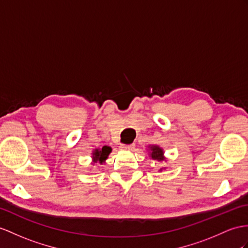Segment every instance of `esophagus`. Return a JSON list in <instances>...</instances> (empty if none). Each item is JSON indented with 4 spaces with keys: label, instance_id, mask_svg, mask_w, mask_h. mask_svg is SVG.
I'll list each match as a JSON object with an SVG mask.
<instances>
[{
    "label": "esophagus",
    "instance_id": "34e87169",
    "mask_svg": "<svg viewBox=\"0 0 248 248\" xmlns=\"http://www.w3.org/2000/svg\"><path fill=\"white\" fill-rule=\"evenodd\" d=\"M123 149L125 150H132L135 148V144H129V145H124V146L122 147Z\"/></svg>",
    "mask_w": 248,
    "mask_h": 248
}]
</instances>
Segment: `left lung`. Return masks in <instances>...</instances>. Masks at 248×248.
I'll return each instance as SVG.
<instances>
[{
  "label": "left lung",
  "mask_w": 248,
  "mask_h": 248,
  "mask_svg": "<svg viewBox=\"0 0 248 248\" xmlns=\"http://www.w3.org/2000/svg\"><path fill=\"white\" fill-rule=\"evenodd\" d=\"M150 155L154 160H158V161H163L164 160V156H163V150L159 146H152L150 147Z\"/></svg>",
  "instance_id": "obj_1"
}]
</instances>
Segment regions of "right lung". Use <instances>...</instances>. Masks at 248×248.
<instances>
[{
  "instance_id": "obj_1",
  "label": "right lung",
  "mask_w": 248,
  "mask_h": 248,
  "mask_svg": "<svg viewBox=\"0 0 248 248\" xmlns=\"http://www.w3.org/2000/svg\"><path fill=\"white\" fill-rule=\"evenodd\" d=\"M111 153V148L108 147V146H103L102 149H95L93 154V162H100V163H103L106 159L108 155Z\"/></svg>"
}]
</instances>
